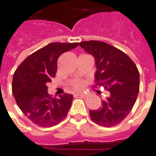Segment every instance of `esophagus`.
<instances>
[{
    "label": "esophagus",
    "mask_w": 156,
    "mask_h": 156,
    "mask_svg": "<svg viewBox=\"0 0 156 156\" xmlns=\"http://www.w3.org/2000/svg\"><path fill=\"white\" fill-rule=\"evenodd\" d=\"M76 94H77V95H79V96H81V97H83V98H85V97H86V94H85L77 93Z\"/></svg>",
    "instance_id": "esophagus-1"
}]
</instances>
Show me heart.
Wrapping results in <instances>:
<instances>
[{"mask_svg": "<svg viewBox=\"0 0 156 156\" xmlns=\"http://www.w3.org/2000/svg\"><path fill=\"white\" fill-rule=\"evenodd\" d=\"M75 88L76 89H77V90H81L83 88V86H84V84H83L82 81H77L76 84H75Z\"/></svg>", "mask_w": 156, "mask_h": 156, "instance_id": "b5f03b06", "label": "heart"}]
</instances>
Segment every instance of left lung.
<instances>
[{
  "label": "left lung",
  "mask_w": 156,
  "mask_h": 156,
  "mask_svg": "<svg viewBox=\"0 0 156 156\" xmlns=\"http://www.w3.org/2000/svg\"><path fill=\"white\" fill-rule=\"evenodd\" d=\"M80 46L94 57L97 85L109 91L101 107L90 110L91 119L100 126H115L135 105L140 86L137 67L126 53L104 42L85 41Z\"/></svg>",
  "instance_id": "left-lung-1"
}]
</instances>
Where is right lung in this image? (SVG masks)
Listing matches in <instances>:
<instances>
[{"label": "right lung", "mask_w": 156, "mask_h": 156, "mask_svg": "<svg viewBox=\"0 0 156 156\" xmlns=\"http://www.w3.org/2000/svg\"><path fill=\"white\" fill-rule=\"evenodd\" d=\"M78 45V43H49L29 56L16 69L13 76V94L19 108L34 123L52 127L67 115L72 94L51 98L47 83L55 77L60 55Z\"/></svg>", "instance_id": "add662e5"}]
</instances>
